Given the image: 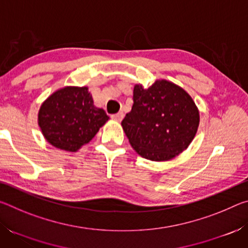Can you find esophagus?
<instances>
[{
    "label": "esophagus",
    "mask_w": 248,
    "mask_h": 248,
    "mask_svg": "<svg viewBox=\"0 0 248 248\" xmlns=\"http://www.w3.org/2000/svg\"><path fill=\"white\" fill-rule=\"evenodd\" d=\"M111 118L114 119V120H116V121H121V120H123V118H124V112L120 111V112H118V114H116V115H111Z\"/></svg>",
    "instance_id": "34e87169"
}]
</instances>
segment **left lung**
<instances>
[{
	"instance_id": "obj_1",
	"label": "left lung",
	"mask_w": 248,
	"mask_h": 248,
	"mask_svg": "<svg viewBox=\"0 0 248 248\" xmlns=\"http://www.w3.org/2000/svg\"><path fill=\"white\" fill-rule=\"evenodd\" d=\"M121 124L142 157L167 161L190 144L199 125V112L186 92L161 79L149 89L134 86L132 109Z\"/></svg>"
}]
</instances>
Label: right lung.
<instances>
[{"label":"right lung","mask_w":248,"mask_h":248,"mask_svg":"<svg viewBox=\"0 0 248 248\" xmlns=\"http://www.w3.org/2000/svg\"><path fill=\"white\" fill-rule=\"evenodd\" d=\"M109 117L94 106L87 87H64L43 104L38 121L44 136L58 149L78 150L90 142Z\"/></svg>","instance_id":"add662e5"}]
</instances>
